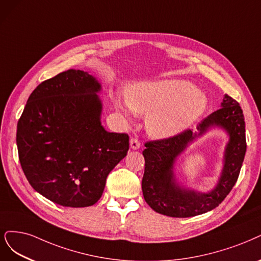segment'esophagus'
Instances as JSON below:
<instances>
[{
  "label": "esophagus",
  "mask_w": 261,
  "mask_h": 261,
  "mask_svg": "<svg viewBox=\"0 0 261 261\" xmlns=\"http://www.w3.org/2000/svg\"><path fill=\"white\" fill-rule=\"evenodd\" d=\"M129 143H130V148L134 149V150H137V149L140 148V142L137 138H132Z\"/></svg>",
  "instance_id": "34e87169"
}]
</instances>
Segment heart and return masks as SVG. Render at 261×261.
Instances as JSON below:
<instances>
[{
  "label": "heart",
  "mask_w": 261,
  "mask_h": 261,
  "mask_svg": "<svg viewBox=\"0 0 261 261\" xmlns=\"http://www.w3.org/2000/svg\"><path fill=\"white\" fill-rule=\"evenodd\" d=\"M114 105L126 118L132 112L147 115L148 134L153 138L165 139L191 126L205 111L206 99L186 81L162 80L130 86L126 102L115 97Z\"/></svg>",
  "instance_id": "obj_1"
}]
</instances>
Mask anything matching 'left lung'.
Segmentation results:
<instances>
[{
  "label": "left lung",
  "instance_id": "left-lung-1",
  "mask_svg": "<svg viewBox=\"0 0 261 261\" xmlns=\"http://www.w3.org/2000/svg\"><path fill=\"white\" fill-rule=\"evenodd\" d=\"M213 126L226 129L230 137L225 150V165L220 181L207 194L181 188L173 177L174 161L189 143ZM196 128L197 133L186 129L174 137L145 143L142 193L145 201L156 213L177 218L207 213L226 199L238 180L246 152L244 115L239 102L224 95L220 109L205 118Z\"/></svg>",
  "mask_w": 261,
  "mask_h": 261
}]
</instances>
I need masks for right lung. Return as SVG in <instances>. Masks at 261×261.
I'll return each instance as SVG.
<instances>
[{
  "label": "right lung",
  "mask_w": 261,
  "mask_h": 261,
  "mask_svg": "<svg viewBox=\"0 0 261 261\" xmlns=\"http://www.w3.org/2000/svg\"><path fill=\"white\" fill-rule=\"evenodd\" d=\"M98 81L70 69L31 93L17 124L20 165L35 191L66 207L100 199L107 177L129 149L127 134L101 125Z\"/></svg>",
  "instance_id": "right-lung-1"
}]
</instances>
